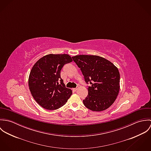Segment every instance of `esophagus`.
<instances>
[{
    "label": "esophagus",
    "instance_id": "obj_1",
    "mask_svg": "<svg viewBox=\"0 0 151 151\" xmlns=\"http://www.w3.org/2000/svg\"><path fill=\"white\" fill-rule=\"evenodd\" d=\"M77 90H78L77 88H73V91H77Z\"/></svg>",
    "mask_w": 151,
    "mask_h": 151
}]
</instances>
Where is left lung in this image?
Returning a JSON list of instances; mask_svg holds the SVG:
<instances>
[{"label":"left lung","instance_id":"obj_1","mask_svg":"<svg viewBox=\"0 0 151 151\" xmlns=\"http://www.w3.org/2000/svg\"><path fill=\"white\" fill-rule=\"evenodd\" d=\"M80 68L85 81L91 84L84 100L86 108L94 111H104L115 101L120 90V73L116 66L96 55H77L72 57Z\"/></svg>","mask_w":151,"mask_h":151}]
</instances>
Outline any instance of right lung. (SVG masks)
<instances>
[{
    "mask_svg": "<svg viewBox=\"0 0 151 151\" xmlns=\"http://www.w3.org/2000/svg\"><path fill=\"white\" fill-rule=\"evenodd\" d=\"M72 61L67 54H49L33 65L28 86L32 96L42 108L50 110L61 108L72 95V90L65 88L60 77L63 65Z\"/></svg>",
    "mask_w": 151,
    "mask_h": 151,
    "instance_id": "right-lung-1",
    "label": "right lung"
}]
</instances>
